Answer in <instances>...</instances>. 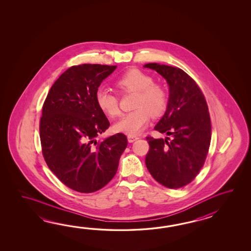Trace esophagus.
Segmentation results:
<instances>
[{
  "label": "esophagus",
  "instance_id": "1",
  "mask_svg": "<svg viewBox=\"0 0 251 251\" xmlns=\"http://www.w3.org/2000/svg\"><path fill=\"white\" fill-rule=\"evenodd\" d=\"M127 139L129 143H133L134 141L138 140L139 137L138 136H134V135H128Z\"/></svg>",
  "mask_w": 251,
  "mask_h": 251
}]
</instances>
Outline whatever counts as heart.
<instances>
[{
  "instance_id": "1",
  "label": "heart",
  "mask_w": 251,
  "mask_h": 251,
  "mask_svg": "<svg viewBox=\"0 0 251 251\" xmlns=\"http://www.w3.org/2000/svg\"><path fill=\"white\" fill-rule=\"evenodd\" d=\"M115 85L121 93H134L132 112L125 114L115 124V130L128 135L138 134L148 124L150 117L157 118L165 111L168 97L165 90L153 83L150 75L138 69H129L120 75L115 81ZM98 107L109 118L119 115L118 97L104 89L96 92Z\"/></svg>"
}]
</instances>
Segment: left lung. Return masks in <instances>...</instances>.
<instances>
[{"label": "left lung", "instance_id": "left-lung-1", "mask_svg": "<svg viewBox=\"0 0 251 251\" xmlns=\"http://www.w3.org/2000/svg\"><path fill=\"white\" fill-rule=\"evenodd\" d=\"M165 78L170 98L164 116L155 126L166 139L147 136L145 164L155 180L168 188L185 187L203 168L211 143L208 106L198 83L177 67L147 64Z\"/></svg>", "mask_w": 251, "mask_h": 251}]
</instances>
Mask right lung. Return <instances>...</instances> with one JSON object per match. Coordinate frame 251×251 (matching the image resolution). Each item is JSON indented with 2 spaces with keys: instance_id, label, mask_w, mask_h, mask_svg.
Listing matches in <instances>:
<instances>
[{
  "instance_id": "1",
  "label": "right lung",
  "mask_w": 251,
  "mask_h": 251,
  "mask_svg": "<svg viewBox=\"0 0 251 251\" xmlns=\"http://www.w3.org/2000/svg\"><path fill=\"white\" fill-rule=\"evenodd\" d=\"M116 65H74L60 75L43 104L40 142L48 168L66 187L92 193L118 171L127 138L118 133L97 141L110 124L98 107L96 92Z\"/></svg>"
}]
</instances>
